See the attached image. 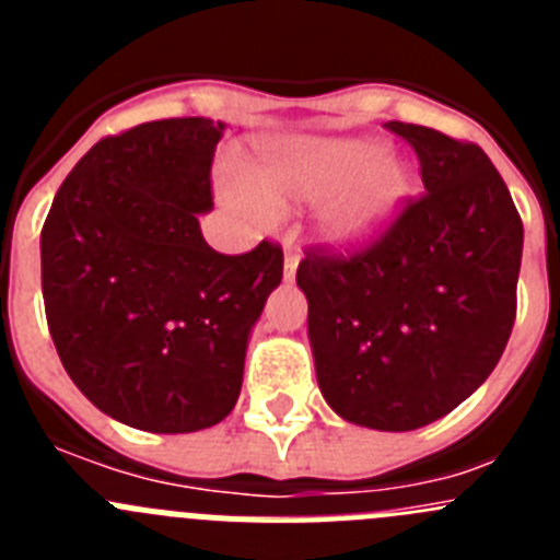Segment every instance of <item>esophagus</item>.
Returning <instances> with one entry per match:
<instances>
[{"mask_svg": "<svg viewBox=\"0 0 560 560\" xmlns=\"http://www.w3.org/2000/svg\"><path fill=\"white\" fill-rule=\"evenodd\" d=\"M296 264H300V249H296V246H285V252H283V266H285V277H294V271H296Z\"/></svg>", "mask_w": 560, "mask_h": 560, "instance_id": "esophagus-1", "label": "esophagus"}]
</instances>
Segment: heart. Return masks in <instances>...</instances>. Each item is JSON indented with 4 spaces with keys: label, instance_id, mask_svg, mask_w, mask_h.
<instances>
[{
    "label": "heart",
    "instance_id": "heart-1",
    "mask_svg": "<svg viewBox=\"0 0 560 560\" xmlns=\"http://www.w3.org/2000/svg\"><path fill=\"white\" fill-rule=\"evenodd\" d=\"M409 190V173L387 156L384 145L368 137L308 140L277 151L260 167V182L235 173L226 182V199L257 221H275L280 205L323 201L319 232L336 246H361L373 241Z\"/></svg>",
    "mask_w": 560,
    "mask_h": 560
}]
</instances>
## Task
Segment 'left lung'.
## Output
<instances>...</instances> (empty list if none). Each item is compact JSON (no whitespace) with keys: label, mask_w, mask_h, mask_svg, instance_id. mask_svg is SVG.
I'll return each instance as SVG.
<instances>
[{"label":"left lung","mask_w":560,"mask_h":560,"mask_svg":"<svg viewBox=\"0 0 560 560\" xmlns=\"http://www.w3.org/2000/svg\"><path fill=\"white\" fill-rule=\"evenodd\" d=\"M387 128L415 148L427 192L368 246L305 252L296 285L330 409L412 432L459 407L502 359L524 230L482 148L412 122Z\"/></svg>","instance_id":"obj_1"}]
</instances>
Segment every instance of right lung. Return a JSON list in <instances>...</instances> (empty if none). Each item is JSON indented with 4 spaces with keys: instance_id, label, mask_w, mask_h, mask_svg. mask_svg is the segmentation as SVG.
Here are the masks:
<instances>
[{
    "instance_id": "obj_1",
    "label": "right lung",
    "mask_w": 560,
    "mask_h": 560,
    "mask_svg": "<svg viewBox=\"0 0 560 560\" xmlns=\"http://www.w3.org/2000/svg\"><path fill=\"white\" fill-rule=\"evenodd\" d=\"M224 122L173 117L97 142L42 230V291L63 370L101 412L156 434L210 429L241 395L252 325L283 249L207 246Z\"/></svg>"
}]
</instances>
